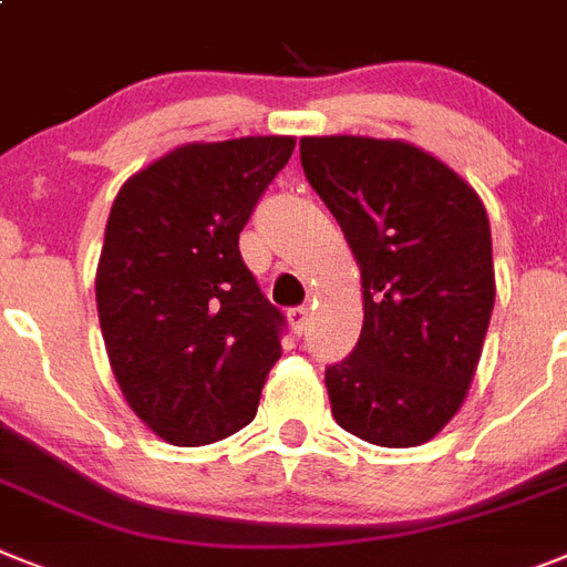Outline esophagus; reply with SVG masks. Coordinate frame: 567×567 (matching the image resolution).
<instances>
[{"label":"esophagus","instance_id":"esophagus-1","mask_svg":"<svg viewBox=\"0 0 567 567\" xmlns=\"http://www.w3.org/2000/svg\"><path fill=\"white\" fill-rule=\"evenodd\" d=\"M288 320H291L293 331H297V334H302L308 326V320H311V308H306V306L291 308V311H288Z\"/></svg>","mask_w":567,"mask_h":567}]
</instances>
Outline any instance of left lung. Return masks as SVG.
<instances>
[{
	"label": "left lung",
	"instance_id": "8db88e82",
	"mask_svg": "<svg viewBox=\"0 0 567 567\" xmlns=\"http://www.w3.org/2000/svg\"><path fill=\"white\" fill-rule=\"evenodd\" d=\"M308 184L334 213L363 279V331L328 365L334 421L378 446H417L467 398L496 276L482 198L403 141L302 137Z\"/></svg>",
	"mask_w": 567,
	"mask_h": 567
}]
</instances>
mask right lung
Instances as JSON below:
<instances>
[{
	"label": "right lung",
	"mask_w": 567,
	"mask_h": 567,
	"mask_svg": "<svg viewBox=\"0 0 567 567\" xmlns=\"http://www.w3.org/2000/svg\"><path fill=\"white\" fill-rule=\"evenodd\" d=\"M293 137L187 144L121 187L97 265L109 363L132 412L175 446L256 417L285 317L259 291L239 233Z\"/></svg>",
	"instance_id": "1"
}]
</instances>
